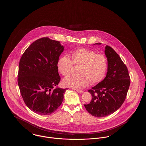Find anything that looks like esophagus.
Returning a JSON list of instances; mask_svg holds the SVG:
<instances>
[{"label": "esophagus", "instance_id": "obj_1", "mask_svg": "<svg viewBox=\"0 0 146 146\" xmlns=\"http://www.w3.org/2000/svg\"><path fill=\"white\" fill-rule=\"evenodd\" d=\"M76 92H78V93L79 94H82L83 93L84 91L83 90H76Z\"/></svg>", "mask_w": 146, "mask_h": 146}]
</instances>
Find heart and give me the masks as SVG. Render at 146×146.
Wrapping results in <instances>:
<instances>
[{"label": "heart", "instance_id": "1", "mask_svg": "<svg viewBox=\"0 0 146 146\" xmlns=\"http://www.w3.org/2000/svg\"><path fill=\"white\" fill-rule=\"evenodd\" d=\"M68 55L61 56L57 62L59 72L64 76H69L73 71V63L80 66L78 70L79 75L66 78L63 85L68 88L82 89L86 87L90 82L95 84L100 82L104 78L107 69L106 57L95 51L80 48Z\"/></svg>", "mask_w": 146, "mask_h": 146}]
</instances>
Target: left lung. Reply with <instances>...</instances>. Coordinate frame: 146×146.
I'll return each mask as SVG.
<instances>
[{
  "label": "left lung",
  "mask_w": 146,
  "mask_h": 146,
  "mask_svg": "<svg viewBox=\"0 0 146 146\" xmlns=\"http://www.w3.org/2000/svg\"><path fill=\"white\" fill-rule=\"evenodd\" d=\"M104 53L108 64L106 76L89 90L92 100L84 104L86 111L97 118L106 117L118 110L125 101L130 84L127 68L118 54L108 45Z\"/></svg>",
  "instance_id": "left-lung-1"
}]
</instances>
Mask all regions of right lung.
Segmentation results:
<instances>
[{
	"label": "right lung",
	"instance_id": "add662e5",
	"mask_svg": "<svg viewBox=\"0 0 146 146\" xmlns=\"http://www.w3.org/2000/svg\"><path fill=\"white\" fill-rule=\"evenodd\" d=\"M64 51L60 42L42 38L33 42L22 56L18 85L23 101L35 113L46 115L62 102L67 89L58 87L57 62Z\"/></svg>",
	"mask_w": 146,
	"mask_h": 146
}]
</instances>
